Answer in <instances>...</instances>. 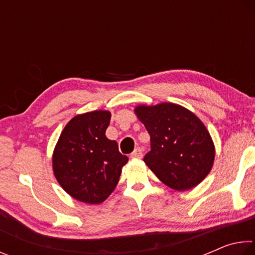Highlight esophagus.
<instances>
[{
	"mask_svg": "<svg viewBox=\"0 0 255 255\" xmlns=\"http://www.w3.org/2000/svg\"><path fill=\"white\" fill-rule=\"evenodd\" d=\"M130 157L131 158H141L143 157V149L140 147H137L135 148V150L130 154Z\"/></svg>",
	"mask_w": 255,
	"mask_h": 255,
	"instance_id": "34e87169",
	"label": "esophagus"
}]
</instances>
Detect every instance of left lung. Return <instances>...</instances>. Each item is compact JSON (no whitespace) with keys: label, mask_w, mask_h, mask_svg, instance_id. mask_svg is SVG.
Wrapping results in <instances>:
<instances>
[{"label":"left lung","mask_w":255,"mask_h":255,"mask_svg":"<svg viewBox=\"0 0 255 255\" xmlns=\"http://www.w3.org/2000/svg\"><path fill=\"white\" fill-rule=\"evenodd\" d=\"M137 118L150 136L146 163L164 184L178 191L195 188L211 170L215 146L197 116L175 103L137 106Z\"/></svg>","instance_id":"left-lung-1"}]
</instances>
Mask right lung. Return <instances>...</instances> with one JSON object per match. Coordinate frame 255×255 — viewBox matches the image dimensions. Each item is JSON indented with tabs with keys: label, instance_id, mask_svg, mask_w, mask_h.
<instances>
[{
	"label": "right lung",
	"instance_id": "right-lung-1",
	"mask_svg": "<svg viewBox=\"0 0 255 255\" xmlns=\"http://www.w3.org/2000/svg\"><path fill=\"white\" fill-rule=\"evenodd\" d=\"M111 114L96 110L77 115L63 129L53 154V170L65 191L74 199L98 205L117 187L128 157L119 152L106 130Z\"/></svg>",
	"mask_w": 255,
	"mask_h": 255
}]
</instances>
